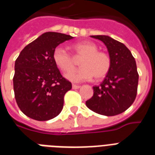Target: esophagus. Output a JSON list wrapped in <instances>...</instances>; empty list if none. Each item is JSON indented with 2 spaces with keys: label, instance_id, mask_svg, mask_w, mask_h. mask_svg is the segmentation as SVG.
Here are the masks:
<instances>
[{
  "label": "esophagus",
  "instance_id": "1",
  "mask_svg": "<svg viewBox=\"0 0 155 155\" xmlns=\"http://www.w3.org/2000/svg\"><path fill=\"white\" fill-rule=\"evenodd\" d=\"M80 87V85H76V84H72V88L73 89H79Z\"/></svg>",
  "mask_w": 155,
  "mask_h": 155
}]
</instances>
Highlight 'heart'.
Instances as JSON below:
<instances>
[{
    "instance_id": "obj_1",
    "label": "heart",
    "mask_w": 155,
    "mask_h": 155,
    "mask_svg": "<svg viewBox=\"0 0 155 155\" xmlns=\"http://www.w3.org/2000/svg\"><path fill=\"white\" fill-rule=\"evenodd\" d=\"M74 57L81 58L80 65L82 67L78 70L66 74L65 77L71 82L87 81L95 77L101 80L105 77L110 70L111 60L104 52L98 51V47L93 42H82L72 45ZM53 60L55 65L64 72L70 71L74 67L75 61L68 50L58 46L53 52Z\"/></svg>"
}]
</instances>
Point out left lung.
<instances>
[{
  "instance_id": "obj_1",
  "label": "left lung",
  "mask_w": 155,
  "mask_h": 155,
  "mask_svg": "<svg viewBox=\"0 0 155 155\" xmlns=\"http://www.w3.org/2000/svg\"><path fill=\"white\" fill-rule=\"evenodd\" d=\"M105 45L111 60L110 70L93 96L86 101L89 109L104 116L125 112L134 103L137 91L138 74L134 58L121 42L107 35H92Z\"/></svg>"
}]
</instances>
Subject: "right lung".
<instances>
[{"instance_id": "right-lung-1", "label": "right lung", "mask_w": 155, "mask_h": 155, "mask_svg": "<svg viewBox=\"0 0 155 155\" xmlns=\"http://www.w3.org/2000/svg\"><path fill=\"white\" fill-rule=\"evenodd\" d=\"M71 35L46 32L28 44L15 61L13 90L18 107L36 120H48L61 113L71 83L62 76L53 60L58 45Z\"/></svg>"}]
</instances>
